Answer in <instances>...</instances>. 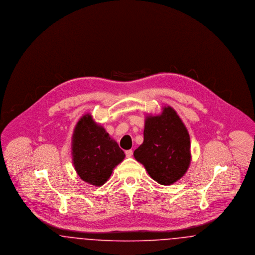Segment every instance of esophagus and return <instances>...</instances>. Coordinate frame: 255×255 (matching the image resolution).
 I'll use <instances>...</instances> for the list:
<instances>
[{
  "label": "esophagus",
  "instance_id": "esophagus-1",
  "mask_svg": "<svg viewBox=\"0 0 255 255\" xmlns=\"http://www.w3.org/2000/svg\"><path fill=\"white\" fill-rule=\"evenodd\" d=\"M125 155H126L127 158H130V157H132V155H133V151H132V150H126V151H125Z\"/></svg>",
  "mask_w": 255,
  "mask_h": 255
}]
</instances>
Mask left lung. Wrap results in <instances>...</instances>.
Instances as JSON below:
<instances>
[{
	"label": "left lung",
	"instance_id": "1",
	"mask_svg": "<svg viewBox=\"0 0 255 255\" xmlns=\"http://www.w3.org/2000/svg\"><path fill=\"white\" fill-rule=\"evenodd\" d=\"M143 143L133 152L153 180L169 185L185 174L190 164V138L181 119L169 106L160 116L147 117Z\"/></svg>",
	"mask_w": 255,
	"mask_h": 255
}]
</instances>
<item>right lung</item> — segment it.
<instances>
[{
    "label": "right lung",
    "instance_id": "right-lung-1",
    "mask_svg": "<svg viewBox=\"0 0 255 255\" xmlns=\"http://www.w3.org/2000/svg\"><path fill=\"white\" fill-rule=\"evenodd\" d=\"M124 152L90 115L77 122L73 135V160L79 177L100 186L123 160Z\"/></svg>",
    "mask_w": 255,
    "mask_h": 255
}]
</instances>
